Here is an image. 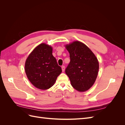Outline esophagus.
<instances>
[{
    "mask_svg": "<svg viewBox=\"0 0 125 125\" xmlns=\"http://www.w3.org/2000/svg\"><path fill=\"white\" fill-rule=\"evenodd\" d=\"M62 72H64V71H65V67L64 66H62Z\"/></svg>",
    "mask_w": 125,
    "mask_h": 125,
    "instance_id": "esophagus-1",
    "label": "esophagus"
}]
</instances>
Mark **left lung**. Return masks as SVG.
Here are the masks:
<instances>
[{
  "mask_svg": "<svg viewBox=\"0 0 125 125\" xmlns=\"http://www.w3.org/2000/svg\"><path fill=\"white\" fill-rule=\"evenodd\" d=\"M70 62L66 69L71 84L79 92H85L94 84L97 77L99 63L92 51L85 44L75 41L65 45Z\"/></svg>",
  "mask_w": 125,
  "mask_h": 125,
  "instance_id": "obj_1",
  "label": "left lung"
}]
</instances>
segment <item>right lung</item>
<instances>
[{"instance_id":"1","label":"right lung","mask_w":125,"mask_h":125,"mask_svg":"<svg viewBox=\"0 0 125 125\" xmlns=\"http://www.w3.org/2000/svg\"><path fill=\"white\" fill-rule=\"evenodd\" d=\"M52 47L45 43L37 46L25 62V72L30 82L36 88L45 90L53 85L62 68L52 54Z\"/></svg>"}]
</instances>
